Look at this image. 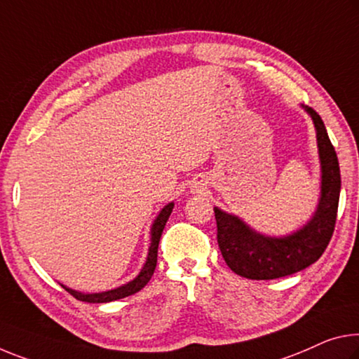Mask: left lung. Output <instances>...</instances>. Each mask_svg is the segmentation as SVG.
Listing matches in <instances>:
<instances>
[{"mask_svg":"<svg viewBox=\"0 0 359 359\" xmlns=\"http://www.w3.org/2000/svg\"><path fill=\"white\" fill-rule=\"evenodd\" d=\"M316 129L321 163V193L311 219L286 236H266L238 215L214 208L217 243L226 265L248 280H276L306 269L321 257L331 241L340 196V168L321 116L302 105Z\"/></svg>","mask_w":359,"mask_h":359,"instance_id":"8db88e82","label":"left lung"}]
</instances>
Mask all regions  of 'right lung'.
Instances as JSON below:
<instances>
[{
    "label": "right lung",
    "mask_w": 359,
    "mask_h": 359,
    "mask_svg": "<svg viewBox=\"0 0 359 359\" xmlns=\"http://www.w3.org/2000/svg\"><path fill=\"white\" fill-rule=\"evenodd\" d=\"M172 208H174V203H169L164 206L161 210H159V214L156 215L155 222H153L151 225V238H150V248H149V255H147V260L144 266H142V270L137 276L134 278L133 281H129L126 284H123V286L115 287V289H110V291H104V292H93V294H86V292H79L75 291V289H70L62 284V287L65 289V291L70 292L73 297L81 300V302H89V304H107V302H113V300H118V299H124V297H129V295H133L135 292H139L142 287L147 286V283L151 280L153 276V271L156 269V260H158V244H159V238H161V233L164 230V225H166V222L169 219L170 212H172Z\"/></svg>",
    "instance_id": "obj_1"
}]
</instances>
